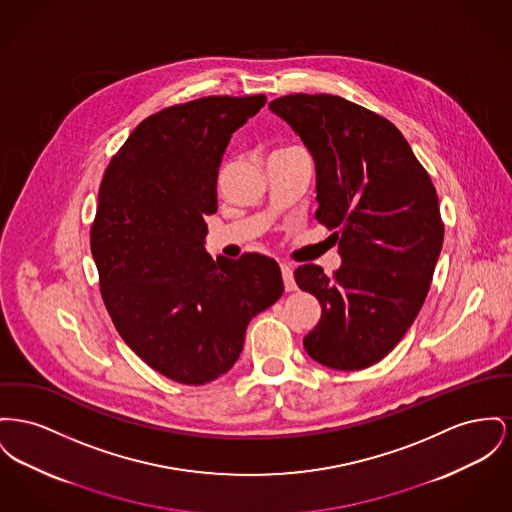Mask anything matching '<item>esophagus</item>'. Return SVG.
Masks as SVG:
<instances>
[{
    "mask_svg": "<svg viewBox=\"0 0 512 512\" xmlns=\"http://www.w3.org/2000/svg\"><path fill=\"white\" fill-rule=\"evenodd\" d=\"M280 271H282V278H284V288L288 292L296 290V282H294V271H292V265L290 263H280Z\"/></svg>",
    "mask_w": 512,
    "mask_h": 512,
    "instance_id": "1",
    "label": "esophagus"
}]
</instances>
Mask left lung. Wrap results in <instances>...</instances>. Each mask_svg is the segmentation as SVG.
Wrapping results in <instances>:
<instances>
[{
  "mask_svg": "<svg viewBox=\"0 0 512 512\" xmlns=\"http://www.w3.org/2000/svg\"><path fill=\"white\" fill-rule=\"evenodd\" d=\"M311 152L315 218L336 230L342 257L329 278L317 265L294 272L321 303L303 338L309 358L338 371L383 360L412 327L443 247L439 197L391 121L332 94H288L269 104Z\"/></svg>",
  "mask_w": 512,
  "mask_h": 512,
  "instance_id": "obj_1",
  "label": "left lung"
}]
</instances>
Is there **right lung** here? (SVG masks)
Returning a JSON list of instances; mask_svg holds the SVG:
<instances>
[{
    "label": "right lung",
    "mask_w": 512,
    "mask_h": 512,
    "mask_svg": "<svg viewBox=\"0 0 512 512\" xmlns=\"http://www.w3.org/2000/svg\"><path fill=\"white\" fill-rule=\"evenodd\" d=\"M265 102L207 96L149 116L100 183L91 251L104 305L125 344L183 385L232 369L249 321L284 292L271 257L205 251L222 156Z\"/></svg>",
    "instance_id": "add662e5"
}]
</instances>
